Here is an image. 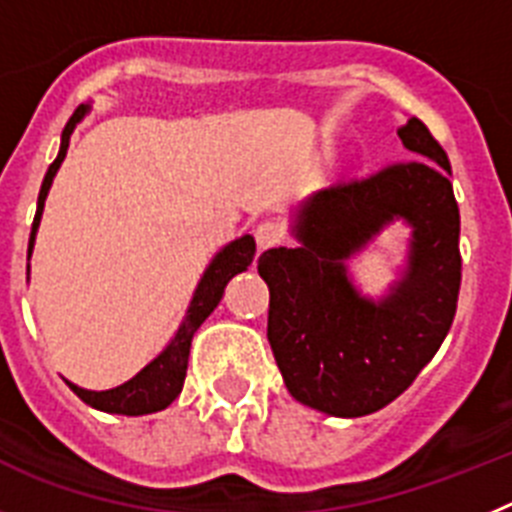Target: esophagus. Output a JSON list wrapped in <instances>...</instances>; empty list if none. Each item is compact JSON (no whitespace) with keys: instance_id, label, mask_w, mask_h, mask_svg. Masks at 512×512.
Segmentation results:
<instances>
[{"instance_id":"34e87169","label":"esophagus","mask_w":512,"mask_h":512,"mask_svg":"<svg viewBox=\"0 0 512 512\" xmlns=\"http://www.w3.org/2000/svg\"><path fill=\"white\" fill-rule=\"evenodd\" d=\"M255 239L260 250H268L283 239V226L278 221H262L255 229Z\"/></svg>"}]
</instances>
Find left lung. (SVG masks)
Here are the masks:
<instances>
[{"mask_svg": "<svg viewBox=\"0 0 512 512\" xmlns=\"http://www.w3.org/2000/svg\"><path fill=\"white\" fill-rule=\"evenodd\" d=\"M397 136L415 159L314 193L293 224L301 247H275L257 260L286 389L332 417H363L394 402L438 353L456 314L461 221L451 164L420 118ZM399 218L413 226L408 270L373 302L352 286L344 260Z\"/></svg>", "mask_w": 512, "mask_h": 512, "instance_id": "1", "label": "left lung"}]
</instances>
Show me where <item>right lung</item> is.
<instances>
[{
  "label": "right lung",
  "mask_w": 512,
  "mask_h": 512,
  "mask_svg": "<svg viewBox=\"0 0 512 512\" xmlns=\"http://www.w3.org/2000/svg\"><path fill=\"white\" fill-rule=\"evenodd\" d=\"M90 113V105H79L74 110V115L69 118V123L64 126V133H61V149L59 157L53 159V164L48 167L46 177H43L41 193H38V211H35L33 219V231H30V244H28V257L33 252L35 244V231L41 226V216H43V206H46V195L51 190V182L59 172L61 162L66 157V149H69V139L71 131L77 128V123L82 121L84 115ZM255 257V239L250 234H244V237L234 239L224 247V250L216 252V257L211 260V265L203 273L201 283L195 288L193 301L188 306V314L182 319V324L177 327L175 337L170 340V345L162 350V353L149 363V366L141 368L131 381L126 384L115 386V389L108 391H90L82 389V386L66 384L71 386V391L82 399L84 404H90L95 410L102 412H113V415H151V412H159L164 407H170L172 402L177 399V394L182 391V384H185V371H188V355H190V342H193V335L198 332L203 322L208 319L216 306H219L221 296H224L226 283L234 278L237 273L247 270V265Z\"/></svg>",
  "instance_id": "right-lung-1"
}]
</instances>
